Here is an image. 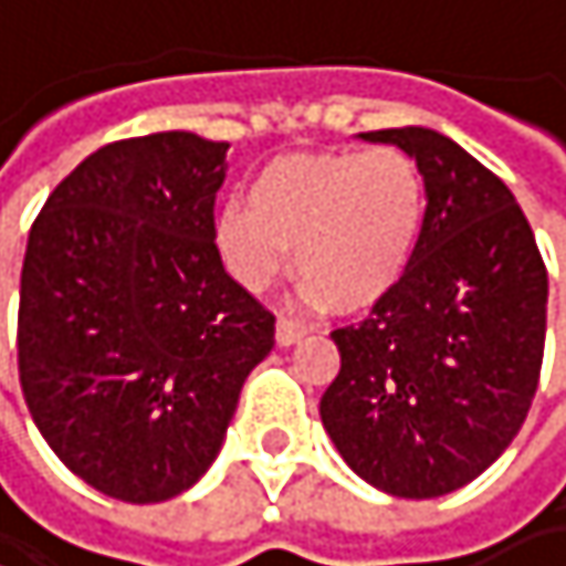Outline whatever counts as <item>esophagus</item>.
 <instances>
[{
    "label": "esophagus",
    "mask_w": 566,
    "mask_h": 566,
    "mask_svg": "<svg viewBox=\"0 0 566 566\" xmlns=\"http://www.w3.org/2000/svg\"><path fill=\"white\" fill-rule=\"evenodd\" d=\"M274 338H277V345H281V348H292V345H298V342L305 338V328H302L298 322L277 318V325H274Z\"/></svg>",
    "instance_id": "esophagus-1"
}]
</instances>
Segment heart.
Wrapping results in <instances>:
<instances>
[{
  "mask_svg": "<svg viewBox=\"0 0 566 566\" xmlns=\"http://www.w3.org/2000/svg\"><path fill=\"white\" fill-rule=\"evenodd\" d=\"M428 228V185L411 155L315 151L268 161L248 205H224L214 248L248 292H268L295 264L312 305L365 312L408 277Z\"/></svg>",
  "mask_w": 566,
  "mask_h": 566,
  "instance_id": "heart-1",
  "label": "heart"
}]
</instances>
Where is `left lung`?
Listing matches in <instances>:
<instances>
[{
	"instance_id": "left-lung-1",
	"label": "left lung",
	"mask_w": 566,
	"mask_h": 566,
	"mask_svg": "<svg viewBox=\"0 0 566 566\" xmlns=\"http://www.w3.org/2000/svg\"><path fill=\"white\" fill-rule=\"evenodd\" d=\"M428 185V228L401 285L332 332L342 371L322 424L348 468L395 497H441L517 438L544 361L547 268L511 188L434 128L361 132Z\"/></svg>"
}]
</instances>
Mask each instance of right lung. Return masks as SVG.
<instances>
[{
	"label": "right lung",
	"instance_id": "right-lung-1",
	"mask_svg": "<svg viewBox=\"0 0 566 566\" xmlns=\"http://www.w3.org/2000/svg\"><path fill=\"white\" fill-rule=\"evenodd\" d=\"M228 142H112L42 205L22 261L19 381L59 461L158 504L218 458L274 315L224 271L214 191Z\"/></svg>",
	"mask_w": 566,
	"mask_h": 566
}]
</instances>
